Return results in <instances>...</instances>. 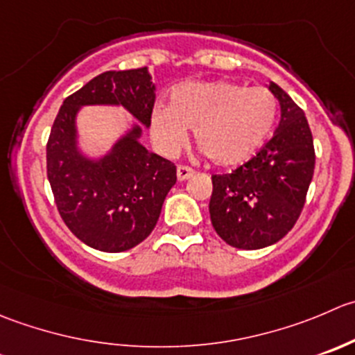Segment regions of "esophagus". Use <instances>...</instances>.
<instances>
[{"label": "esophagus", "mask_w": 355, "mask_h": 355, "mask_svg": "<svg viewBox=\"0 0 355 355\" xmlns=\"http://www.w3.org/2000/svg\"><path fill=\"white\" fill-rule=\"evenodd\" d=\"M192 173H194V170L191 166H185V164H178L177 166V178L180 182L187 180L189 177H192Z\"/></svg>", "instance_id": "obj_1"}]
</instances>
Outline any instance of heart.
<instances>
[{
  "instance_id": "b5f03b06",
  "label": "heart",
  "mask_w": 355,
  "mask_h": 355,
  "mask_svg": "<svg viewBox=\"0 0 355 355\" xmlns=\"http://www.w3.org/2000/svg\"><path fill=\"white\" fill-rule=\"evenodd\" d=\"M279 112L267 88H248L232 81L187 83L171 94L170 107L150 114V137L166 156L180 153L187 130H194L199 149L218 166L250 159L267 140Z\"/></svg>"
}]
</instances>
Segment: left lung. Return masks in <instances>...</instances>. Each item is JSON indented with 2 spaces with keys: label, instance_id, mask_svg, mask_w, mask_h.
<instances>
[{
  "label": "left lung",
  "instance_id": "left-lung-1",
  "mask_svg": "<svg viewBox=\"0 0 355 355\" xmlns=\"http://www.w3.org/2000/svg\"><path fill=\"white\" fill-rule=\"evenodd\" d=\"M270 92L281 105L272 139L230 173L211 175L213 229L239 250H260L283 239L304 209L314 175V140L304 111L276 83Z\"/></svg>",
  "mask_w": 355,
  "mask_h": 355
}]
</instances>
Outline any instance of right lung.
Masks as SVG:
<instances>
[{
	"label": "right lung",
	"instance_id": "1",
	"mask_svg": "<svg viewBox=\"0 0 355 355\" xmlns=\"http://www.w3.org/2000/svg\"><path fill=\"white\" fill-rule=\"evenodd\" d=\"M156 86L147 67L107 71L69 95L46 144V175L65 225L95 250L119 253L142 243L159 218L177 166L139 144L140 126L101 161L76 149V112L81 105L118 104L150 125Z\"/></svg>",
	"mask_w": 355,
	"mask_h": 355
}]
</instances>
